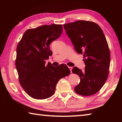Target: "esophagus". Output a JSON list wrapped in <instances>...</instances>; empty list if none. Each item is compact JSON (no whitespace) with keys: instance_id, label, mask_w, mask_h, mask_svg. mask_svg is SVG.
<instances>
[{"instance_id":"esophagus-1","label":"esophagus","mask_w":122,"mask_h":122,"mask_svg":"<svg viewBox=\"0 0 122 122\" xmlns=\"http://www.w3.org/2000/svg\"><path fill=\"white\" fill-rule=\"evenodd\" d=\"M68 68H69V69H70V71H71V73H72V69H73V67H68Z\"/></svg>"}]
</instances>
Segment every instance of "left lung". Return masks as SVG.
<instances>
[{"mask_svg":"<svg viewBox=\"0 0 122 122\" xmlns=\"http://www.w3.org/2000/svg\"><path fill=\"white\" fill-rule=\"evenodd\" d=\"M76 52L83 54L86 67L82 71L74 67L72 70L80 77V82L74 90L82 96L97 92L108 78L110 53L103 30L95 22L78 20L63 25Z\"/></svg>","mask_w":122,"mask_h":122,"instance_id":"obj_1","label":"left lung"}]
</instances>
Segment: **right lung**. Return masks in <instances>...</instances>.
Segmentation results:
<instances>
[{
	"label": "right lung",
	"mask_w": 122,
	"mask_h": 122,
	"mask_svg": "<svg viewBox=\"0 0 122 122\" xmlns=\"http://www.w3.org/2000/svg\"><path fill=\"white\" fill-rule=\"evenodd\" d=\"M61 25H43L28 29L16 48L15 66L20 85L31 97L44 100L54 94L56 84L71 73L66 65H45L52 55L49 45L61 36Z\"/></svg>",
	"instance_id": "1"
}]
</instances>
